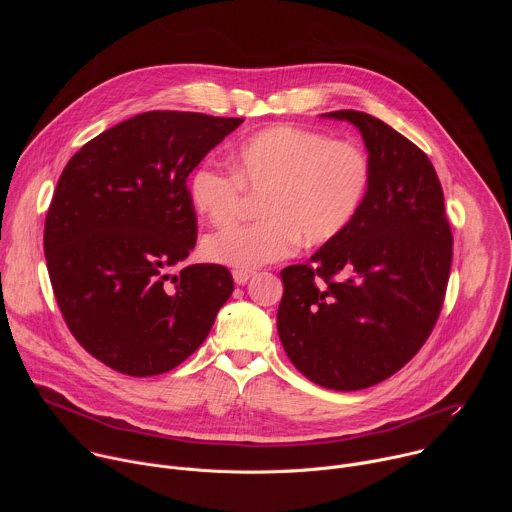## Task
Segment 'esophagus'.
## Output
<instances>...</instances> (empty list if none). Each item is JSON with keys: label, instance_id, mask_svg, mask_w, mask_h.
<instances>
[{"label": "esophagus", "instance_id": "obj_1", "mask_svg": "<svg viewBox=\"0 0 512 512\" xmlns=\"http://www.w3.org/2000/svg\"><path fill=\"white\" fill-rule=\"evenodd\" d=\"M253 275H255V271H245V269H235L233 271V279H235L237 285H245Z\"/></svg>", "mask_w": 512, "mask_h": 512}]
</instances>
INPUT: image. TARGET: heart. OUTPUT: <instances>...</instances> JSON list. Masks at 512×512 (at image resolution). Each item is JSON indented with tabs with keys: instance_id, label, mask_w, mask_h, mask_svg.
Returning <instances> with one entry per match:
<instances>
[{
	"instance_id": "obj_1",
	"label": "heart",
	"mask_w": 512,
	"mask_h": 512,
	"mask_svg": "<svg viewBox=\"0 0 512 512\" xmlns=\"http://www.w3.org/2000/svg\"><path fill=\"white\" fill-rule=\"evenodd\" d=\"M233 172L198 166L188 182L190 202L214 227L233 225L245 190L262 194L259 223L206 237L208 261L251 271L294 255L302 239L324 245L346 231L367 194L369 158L350 141L300 127L273 125L241 141Z\"/></svg>"
}]
</instances>
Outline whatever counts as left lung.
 <instances>
[{
  "label": "left lung",
  "instance_id": "1",
  "mask_svg": "<svg viewBox=\"0 0 512 512\" xmlns=\"http://www.w3.org/2000/svg\"><path fill=\"white\" fill-rule=\"evenodd\" d=\"M371 180L342 235L281 271L279 340L320 387H373L417 354L442 312L452 267L444 190L429 158L385 121L352 109Z\"/></svg>",
  "mask_w": 512,
  "mask_h": 512
}]
</instances>
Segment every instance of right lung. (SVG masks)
<instances>
[{
    "instance_id": "1",
    "label": "right lung",
    "mask_w": 512,
    "mask_h": 512,
    "mask_svg": "<svg viewBox=\"0 0 512 512\" xmlns=\"http://www.w3.org/2000/svg\"><path fill=\"white\" fill-rule=\"evenodd\" d=\"M243 119L148 111L103 131L62 170L44 225L54 298L79 344L113 371L184 362L233 294L227 267L196 263L186 180Z\"/></svg>"
}]
</instances>
